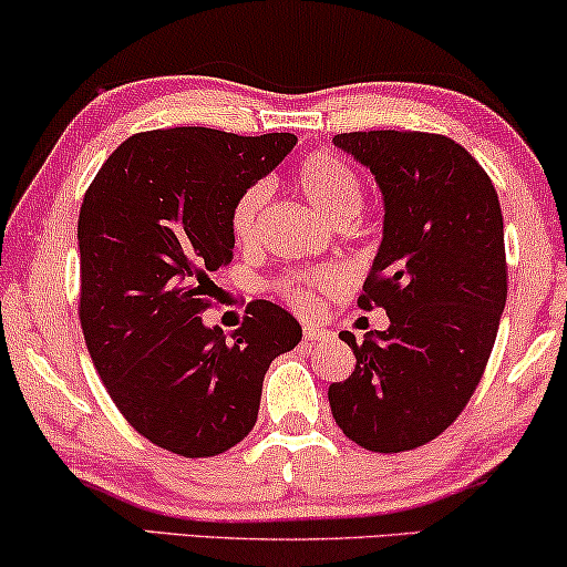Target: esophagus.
Returning a JSON list of instances; mask_svg holds the SVG:
<instances>
[{
  "label": "esophagus",
  "instance_id": "obj_1",
  "mask_svg": "<svg viewBox=\"0 0 567 567\" xmlns=\"http://www.w3.org/2000/svg\"><path fill=\"white\" fill-rule=\"evenodd\" d=\"M302 337H306L308 344H316V341L333 339V331L321 329V326H306V329H302Z\"/></svg>",
  "mask_w": 567,
  "mask_h": 567
}]
</instances>
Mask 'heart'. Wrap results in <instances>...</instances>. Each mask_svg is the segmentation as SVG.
<instances>
[{
    "label": "heart",
    "mask_w": 567,
    "mask_h": 567,
    "mask_svg": "<svg viewBox=\"0 0 567 567\" xmlns=\"http://www.w3.org/2000/svg\"><path fill=\"white\" fill-rule=\"evenodd\" d=\"M295 185L302 193V197L321 210L326 218L337 226H344L352 218H357L364 205L362 182L357 177L352 166L341 162L337 154L329 151H318L310 154L306 162L295 172ZM269 197L267 182H254L246 187L230 210V230H234L238 244H251L257 238L259 218L265 210ZM341 285V275L331 267L313 269L308 275H287L282 277L277 287L285 295L287 302H292L298 310H313L321 295L333 292Z\"/></svg>",
    "instance_id": "heart-1"
}]
</instances>
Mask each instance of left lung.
Listing matches in <instances>:
<instances>
[{
    "instance_id": "8db88e82",
    "label": "left lung",
    "mask_w": 567,
    "mask_h": 567,
    "mask_svg": "<svg viewBox=\"0 0 567 567\" xmlns=\"http://www.w3.org/2000/svg\"><path fill=\"white\" fill-rule=\"evenodd\" d=\"M333 146L382 193V241L360 306L382 308L390 326L362 344L339 333L357 367L329 385L331 413L364 450L405 452L460 416L488 364L506 306L504 215L483 166L446 135L339 133Z\"/></svg>"
}]
</instances>
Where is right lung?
<instances>
[{"label": "right lung", "mask_w": 567, "mask_h": 567, "mask_svg": "<svg viewBox=\"0 0 567 567\" xmlns=\"http://www.w3.org/2000/svg\"><path fill=\"white\" fill-rule=\"evenodd\" d=\"M295 141L213 127L135 133L86 189L76 230L86 349L127 424L162 450L213 457L241 442L269 364L302 337L269 300L251 302L230 337L203 323L213 275L234 259V203Z\"/></svg>", "instance_id": "right-lung-1"}]
</instances>
